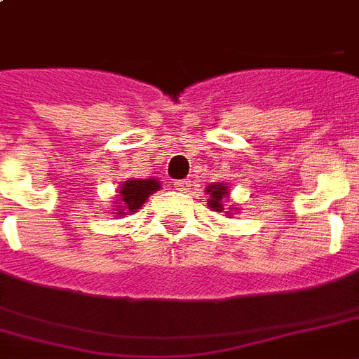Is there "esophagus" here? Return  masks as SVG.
I'll return each mask as SVG.
<instances>
[{
  "label": "esophagus",
  "instance_id": "1",
  "mask_svg": "<svg viewBox=\"0 0 359 359\" xmlns=\"http://www.w3.org/2000/svg\"><path fill=\"white\" fill-rule=\"evenodd\" d=\"M190 180L188 179H182V180H175L173 182V188L179 191H190Z\"/></svg>",
  "mask_w": 359,
  "mask_h": 359
}]
</instances>
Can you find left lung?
Segmentation results:
<instances>
[{"label": "left lung", "instance_id": "1", "mask_svg": "<svg viewBox=\"0 0 359 359\" xmlns=\"http://www.w3.org/2000/svg\"><path fill=\"white\" fill-rule=\"evenodd\" d=\"M207 194H210V199H208V207L216 210V212H222L224 210V197L229 196L227 191V186H224L222 182H216V184H210L207 188Z\"/></svg>", "mask_w": 359, "mask_h": 359}]
</instances>
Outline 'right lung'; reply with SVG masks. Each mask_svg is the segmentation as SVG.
I'll list each match as a JSON object with an SVG mask.
<instances>
[{
    "mask_svg": "<svg viewBox=\"0 0 359 359\" xmlns=\"http://www.w3.org/2000/svg\"><path fill=\"white\" fill-rule=\"evenodd\" d=\"M158 188H160V182L154 179L126 180L119 191L121 203L119 212L117 214H126L123 212L124 210H126L127 212H135V210L147 201V197L151 196V194H154Z\"/></svg>",
    "mask_w": 359,
    "mask_h": 359,
    "instance_id": "obj_1",
    "label": "right lung"
}]
</instances>
